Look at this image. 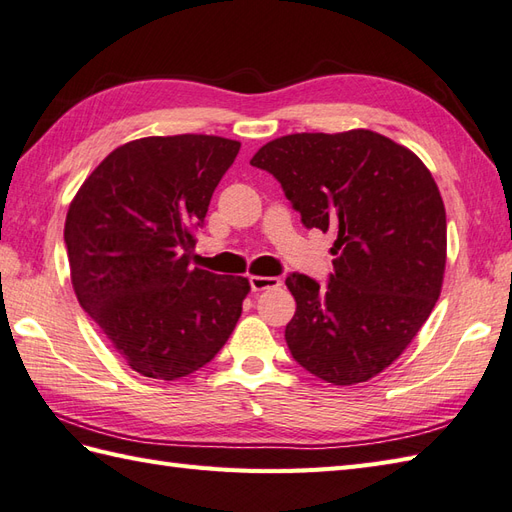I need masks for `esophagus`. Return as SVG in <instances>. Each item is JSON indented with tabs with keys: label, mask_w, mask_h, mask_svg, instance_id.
Listing matches in <instances>:
<instances>
[{
	"label": "esophagus",
	"mask_w": 512,
	"mask_h": 512,
	"mask_svg": "<svg viewBox=\"0 0 512 512\" xmlns=\"http://www.w3.org/2000/svg\"><path fill=\"white\" fill-rule=\"evenodd\" d=\"M248 285H251L253 292H261V290H268V288H277L281 285V281L277 277H248Z\"/></svg>",
	"instance_id": "esophagus-1"
}]
</instances>
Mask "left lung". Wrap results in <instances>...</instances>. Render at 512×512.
Returning a JSON list of instances; mask_svg holds the SVG:
<instances>
[{
  "instance_id": "8db88e82",
  "label": "left lung",
  "mask_w": 512,
  "mask_h": 512,
  "mask_svg": "<svg viewBox=\"0 0 512 512\" xmlns=\"http://www.w3.org/2000/svg\"><path fill=\"white\" fill-rule=\"evenodd\" d=\"M281 183L305 229L334 231L327 283L290 272L292 358L334 386L382 373L432 314L443 285V198L417 154L373 130L296 133L251 159Z\"/></svg>"
}]
</instances>
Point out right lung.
I'll return each instance as SVG.
<instances>
[{"label":"right lung","instance_id":"right-lung-1","mask_svg":"<svg viewBox=\"0 0 512 512\" xmlns=\"http://www.w3.org/2000/svg\"><path fill=\"white\" fill-rule=\"evenodd\" d=\"M240 141L144 137L113 150L67 211L78 301L128 366L172 382L216 358L251 290L244 277L192 268L209 200Z\"/></svg>","mask_w":512,"mask_h":512}]
</instances>
